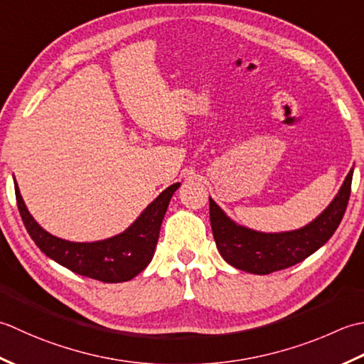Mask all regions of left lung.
<instances>
[{"label": "left lung", "instance_id": "1", "mask_svg": "<svg viewBox=\"0 0 364 364\" xmlns=\"http://www.w3.org/2000/svg\"><path fill=\"white\" fill-rule=\"evenodd\" d=\"M353 169L348 171L336 198L308 226L291 232L264 234L232 223L210 201V226L215 243L226 262L237 269L267 275L301 262L335 234L350 198Z\"/></svg>", "mask_w": 364, "mask_h": 364}]
</instances>
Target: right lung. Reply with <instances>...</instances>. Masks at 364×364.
<instances>
[{"label": "right lung", "mask_w": 364, "mask_h": 364, "mask_svg": "<svg viewBox=\"0 0 364 364\" xmlns=\"http://www.w3.org/2000/svg\"><path fill=\"white\" fill-rule=\"evenodd\" d=\"M181 183H174L139 215L127 231L107 240L92 243L68 242L48 234L28 212L16 182V198L20 217L34 243L48 257L69 270L103 283H122L143 272L154 256L160 226L169 199Z\"/></svg>", "instance_id": "add662e5"}]
</instances>
